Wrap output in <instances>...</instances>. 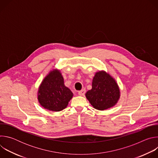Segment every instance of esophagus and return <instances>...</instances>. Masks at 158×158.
Listing matches in <instances>:
<instances>
[{
    "label": "esophagus",
    "mask_w": 158,
    "mask_h": 158,
    "mask_svg": "<svg viewBox=\"0 0 158 158\" xmlns=\"http://www.w3.org/2000/svg\"><path fill=\"white\" fill-rule=\"evenodd\" d=\"M85 89H82V90H81V91L78 92V94L79 96H84L85 94Z\"/></svg>",
    "instance_id": "1"
}]
</instances>
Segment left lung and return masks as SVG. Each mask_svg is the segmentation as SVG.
Masks as SVG:
<instances>
[{"label":"left lung","mask_w":158,"mask_h":158,"mask_svg":"<svg viewBox=\"0 0 158 158\" xmlns=\"http://www.w3.org/2000/svg\"><path fill=\"white\" fill-rule=\"evenodd\" d=\"M85 97L94 108L104 110L115 106L120 98V89L116 80L104 71L95 74L92 89Z\"/></svg>","instance_id":"1"}]
</instances>
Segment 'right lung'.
<instances>
[{
	"label": "right lung",
	"mask_w": 158,
	"mask_h": 158,
	"mask_svg": "<svg viewBox=\"0 0 158 158\" xmlns=\"http://www.w3.org/2000/svg\"><path fill=\"white\" fill-rule=\"evenodd\" d=\"M73 97V93L64 85V78L57 69L51 71L44 77L37 93L41 106L55 112L64 109Z\"/></svg>",
	"instance_id": "add662e5"
}]
</instances>
